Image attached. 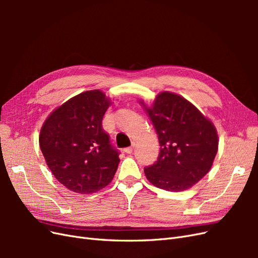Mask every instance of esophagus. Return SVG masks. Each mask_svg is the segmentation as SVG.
Masks as SVG:
<instances>
[{"label":"esophagus","mask_w":258,"mask_h":258,"mask_svg":"<svg viewBox=\"0 0 258 258\" xmlns=\"http://www.w3.org/2000/svg\"><path fill=\"white\" fill-rule=\"evenodd\" d=\"M134 147H135V143H132V146H129V147H126V148H124V153L131 154L132 152H134Z\"/></svg>","instance_id":"34e87169"}]
</instances>
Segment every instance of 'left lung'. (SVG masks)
Returning a JSON list of instances; mask_svg holds the SVG:
<instances>
[{"instance_id": "left-lung-1", "label": "left lung", "mask_w": 258, "mask_h": 258, "mask_svg": "<svg viewBox=\"0 0 258 258\" xmlns=\"http://www.w3.org/2000/svg\"><path fill=\"white\" fill-rule=\"evenodd\" d=\"M141 103L160 145L157 161L144 169L146 178L169 191L189 188L212 167L218 148L214 124L189 101L172 92H160L151 107Z\"/></svg>"}]
</instances>
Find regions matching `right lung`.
Wrapping results in <instances>:
<instances>
[{"mask_svg": "<svg viewBox=\"0 0 258 258\" xmlns=\"http://www.w3.org/2000/svg\"><path fill=\"white\" fill-rule=\"evenodd\" d=\"M111 101L100 90L80 93L45 120L40 147L51 173L68 189L92 194L110 184L119 152L102 128Z\"/></svg>", "mask_w": 258, "mask_h": 258, "instance_id": "1", "label": "right lung"}]
</instances>
